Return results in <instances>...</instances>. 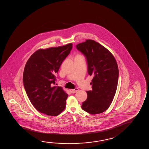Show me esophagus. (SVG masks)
Listing matches in <instances>:
<instances>
[{"mask_svg":"<svg viewBox=\"0 0 149 149\" xmlns=\"http://www.w3.org/2000/svg\"><path fill=\"white\" fill-rule=\"evenodd\" d=\"M70 92H71L72 93H75L76 92H77L79 91V89L78 88H76L74 90H70Z\"/></svg>","mask_w":149,"mask_h":149,"instance_id":"esophagus-1","label":"esophagus"}]
</instances>
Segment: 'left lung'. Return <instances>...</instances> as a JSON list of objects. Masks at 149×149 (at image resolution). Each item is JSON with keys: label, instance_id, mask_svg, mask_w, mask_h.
Masks as SVG:
<instances>
[{"label": "left lung", "instance_id": "left-lung-1", "mask_svg": "<svg viewBox=\"0 0 149 149\" xmlns=\"http://www.w3.org/2000/svg\"><path fill=\"white\" fill-rule=\"evenodd\" d=\"M76 47L86 57L88 74L94 76L92 90L86 91L88 98L82 108L90 114H99L109 108L114 98L118 83V64L112 53L94 40H86Z\"/></svg>", "mask_w": 149, "mask_h": 149}]
</instances>
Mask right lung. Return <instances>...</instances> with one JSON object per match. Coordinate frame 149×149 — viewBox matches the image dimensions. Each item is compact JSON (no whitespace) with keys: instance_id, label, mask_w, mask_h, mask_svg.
<instances>
[{"instance_id":"add662e5","label":"right lung","mask_w":149,"mask_h":149,"mask_svg":"<svg viewBox=\"0 0 149 149\" xmlns=\"http://www.w3.org/2000/svg\"><path fill=\"white\" fill-rule=\"evenodd\" d=\"M72 43L38 50L25 65L23 76L25 90L31 104L39 111L56 116L65 109L68 95L55 84L54 74L69 54Z\"/></svg>"}]
</instances>
